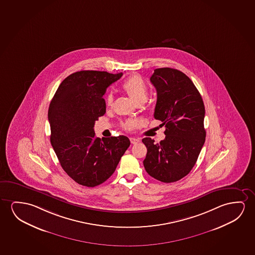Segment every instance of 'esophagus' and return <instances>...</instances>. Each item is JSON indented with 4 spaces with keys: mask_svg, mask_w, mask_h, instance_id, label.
Returning a JSON list of instances; mask_svg holds the SVG:
<instances>
[{
    "mask_svg": "<svg viewBox=\"0 0 255 255\" xmlns=\"http://www.w3.org/2000/svg\"><path fill=\"white\" fill-rule=\"evenodd\" d=\"M129 140H130V143L133 144H136L139 142V139L138 138H135V137H130L129 138Z\"/></svg>",
    "mask_w": 255,
    "mask_h": 255,
    "instance_id": "34e87169",
    "label": "esophagus"
}]
</instances>
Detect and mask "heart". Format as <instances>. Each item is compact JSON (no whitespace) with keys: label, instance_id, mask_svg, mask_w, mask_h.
Returning a JSON list of instances; mask_svg holds the SVG:
<instances>
[{"label":"heart","instance_id":"b5f03b06","mask_svg":"<svg viewBox=\"0 0 255 255\" xmlns=\"http://www.w3.org/2000/svg\"><path fill=\"white\" fill-rule=\"evenodd\" d=\"M122 88L136 104H144L147 101L148 87L139 75L136 74L126 79V81L123 82ZM104 99L107 106H111L114 99L112 93H107ZM136 126L137 121L135 120H127L123 124L124 128L126 129H134Z\"/></svg>","mask_w":255,"mask_h":255}]
</instances>
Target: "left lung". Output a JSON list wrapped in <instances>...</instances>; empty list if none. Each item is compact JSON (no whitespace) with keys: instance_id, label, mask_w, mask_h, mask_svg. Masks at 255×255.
<instances>
[{"instance_id":"8db88e82","label":"left lung","mask_w":255,"mask_h":255,"mask_svg":"<svg viewBox=\"0 0 255 255\" xmlns=\"http://www.w3.org/2000/svg\"><path fill=\"white\" fill-rule=\"evenodd\" d=\"M150 81L157 91L154 118L166 126V137L157 144L151 137L142 139L147 148L143 163L150 176L170 183L185 177L198 159L206 137L205 108L196 86L181 71L157 68Z\"/></svg>"}]
</instances>
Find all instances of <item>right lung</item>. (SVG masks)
<instances>
[{"label":"right lung","mask_w":255,"mask_h":255,"mask_svg":"<svg viewBox=\"0 0 255 255\" xmlns=\"http://www.w3.org/2000/svg\"><path fill=\"white\" fill-rule=\"evenodd\" d=\"M122 75L76 72L60 83L50 104L51 144L64 171L78 184L93 188L107 181L130 144L126 136L101 139L94 130L106 112V89Z\"/></svg>","instance_id":"add662e5"}]
</instances>
